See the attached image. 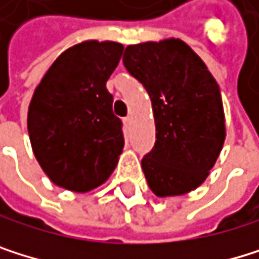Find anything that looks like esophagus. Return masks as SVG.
Listing matches in <instances>:
<instances>
[{"label":"esophagus","mask_w":259,"mask_h":259,"mask_svg":"<svg viewBox=\"0 0 259 259\" xmlns=\"http://www.w3.org/2000/svg\"><path fill=\"white\" fill-rule=\"evenodd\" d=\"M123 123H125V126H130L131 125V117H130V115L123 119Z\"/></svg>","instance_id":"1"}]
</instances>
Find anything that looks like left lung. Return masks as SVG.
I'll list each match as a JSON object with an SVG mask.
<instances>
[{
  "mask_svg": "<svg viewBox=\"0 0 259 259\" xmlns=\"http://www.w3.org/2000/svg\"><path fill=\"white\" fill-rule=\"evenodd\" d=\"M126 71L151 99L156 144L142 159L148 187L159 198L198 188L226 140L221 91L205 63L179 38L130 45Z\"/></svg>",
  "mask_w": 259,
  "mask_h": 259,
  "instance_id": "8db88e82",
  "label": "left lung"
}]
</instances>
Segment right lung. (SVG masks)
Instances as JSON below:
<instances>
[{
	"instance_id": "obj_1",
	"label": "right lung",
	"mask_w": 259,
	"mask_h": 259,
	"mask_svg": "<svg viewBox=\"0 0 259 259\" xmlns=\"http://www.w3.org/2000/svg\"><path fill=\"white\" fill-rule=\"evenodd\" d=\"M123 45L88 40L64 51L35 88L27 112L33 154L58 187L86 193L108 181L123 150L106 81Z\"/></svg>"
}]
</instances>
